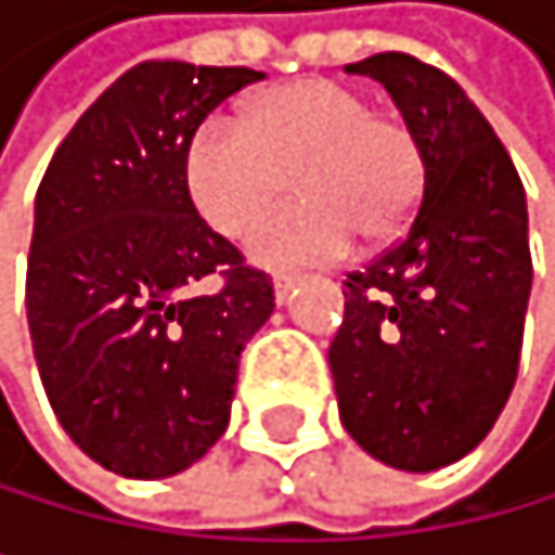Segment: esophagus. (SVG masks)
<instances>
[{
	"label": "esophagus",
	"mask_w": 555,
	"mask_h": 555,
	"mask_svg": "<svg viewBox=\"0 0 555 555\" xmlns=\"http://www.w3.org/2000/svg\"><path fill=\"white\" fill-rule=\"evenodd\" d=\"M298 281H301L298 274H274V298L284 301V298L292 295V288H295Z\"/></svg>",
	"instance_id": "obj_1"
}]
</instances>
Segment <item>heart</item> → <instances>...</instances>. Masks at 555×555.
I'll return each instance as SVG.
<instances>
[{
    "instance_id": "obj_1",
    "label": "heart",
    "mask_w": 555,
    "mask_h": 555,
    "mask_svg": "<svg viewBox=\"0 0 555 555\" xmlns=\"http://www.w3.org/2000/svg\"><path fill=\"white\" fill-rule=\"evenodd\" d=\"M424 145L403 117L375 111L337 79H298L257 96L243 120L215 114L186 145V191L222 235L240 240L298 186V201L254 232L263 263L344 257L354 235L386 243L424 194Z\"/></svg>"
}]
</instances>
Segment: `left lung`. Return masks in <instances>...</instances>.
<instances>
[{"instance_id": "1", "label": "left lung", "mask_w": 555, "mask_h": 555, "mask_svg": "<svg viewBox=\"0 0 555 555\" xmlns=\"http://www.w3.org/2000/svg\"><path fill=\"white\" fill-rule=\"evenodd\" d=\"M389 89L424 145V194L399 243L344 281L330 372L347 435L430 473L490 435L518 378L532 292L525 186L462 86L403 51L347 65Z\"/></svg>"}]
</instances>
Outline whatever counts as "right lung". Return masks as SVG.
Masks as SVG:
<instances>
[{
  "label": "right lung",
  "mask_w": 555,
  "mask_h": 555,
  "mask_svg": "<svg viewBox=\"0 0 555 555\" xmlns=\"http://www.w3.org/2000/svg\"><path fill=\"white\" fill-rule=\"evenodd\" d=\"M254 68L142 62L65 142L37 186L27 323L68 438L128 479L173 476L225 435L246 340L274 312L271 278L208 229L186 145ZM208 276L211 293H201Z\"/></svg>",
  "instance_id": "obj_1"
}]
</instances>
